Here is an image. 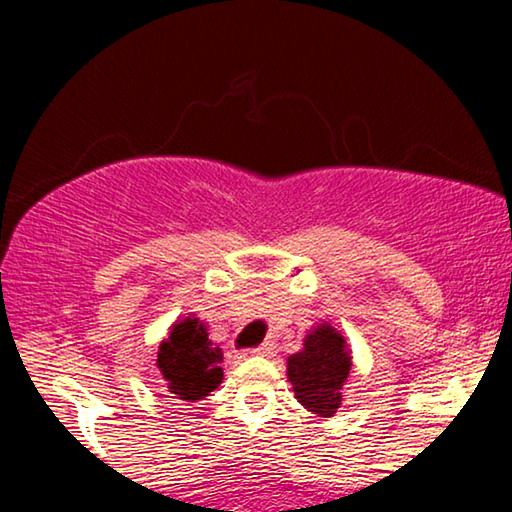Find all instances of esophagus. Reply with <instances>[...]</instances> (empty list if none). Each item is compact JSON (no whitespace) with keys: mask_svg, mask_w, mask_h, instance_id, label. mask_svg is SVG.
I'll return each instance as SVG.
<instances>
[{"mask_svg":"<svg viewBox=\"0 0 512 512\" xmlns=\"http://www.w3.org/2000/svg\"><path fill=\"white\" fill-rule=\"evenodd\" d=\"M273 350H275L273 343H262L259 348L253 350V354H255V357H271Z\"/></svg>","mask_w":512,"mask_h":512,"instance_id":"esophagus-1","label":"esophagus"}]
</instances>
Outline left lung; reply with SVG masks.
<instances>
[{"label": "left lung", "mask_w": 512, "mask_h": 512, "mask_svg": "<svg viewBox=\"0 0 512 512\" xmlns=\"http://www.w3.org/2000/svg\"><path fill=\"white\" fill-rule=\"evenodd\" d=\"M348 341L323 320L307 332L302 350L287 359V377L296 400L318 418H332L343 404V384L350 375Z\"/></svg>", "instance_id": "1"}]
</instances>
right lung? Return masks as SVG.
<instances>
[{"label": "right lung", "mask_w": 512, "mask_h": 512, "mask_svg": "<svg viewBox=\"0 0 512 512\" xmlns=\"http://www.w3.org/2000/svg\"><path fill=\"white\" fill-rule=\"evenodd\" d=\"M223 352L207 336V325L189 314L169 327L158 348V368L176 400L198 402L219 388Z\"/></svg>", "instance_id": "obj_1"}]
</instances>
